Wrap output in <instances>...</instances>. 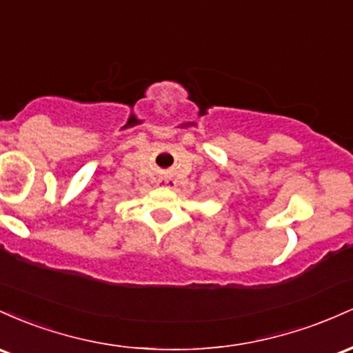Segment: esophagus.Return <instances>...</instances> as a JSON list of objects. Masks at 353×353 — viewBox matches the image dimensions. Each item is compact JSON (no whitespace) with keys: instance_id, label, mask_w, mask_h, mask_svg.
Returning <instances> with one entry per match:
<instances>
[{"instance_id":"1","label":"esophagus","mask_w":353,"mask_h":353,"mask_svg":"<svg viewBox=\"0 0 353 353\" xmlns=\"http://www.w3.org/2000/svg\"><path fill=\"white\" fill-rule=\"evenodd\" d=\"M161 185H163V187H166V188H172L173 185H175V181H173V178H163V180H161Z\"/></svg>"}]
</instances>
